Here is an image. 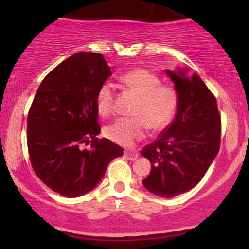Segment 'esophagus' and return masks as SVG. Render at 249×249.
I'll return each instance as SVG.
<instances>
[{"label":"esophagus","mask_w":249,"mask_h":249,"mask_svg":"<svg viewBox=\"0 0 249 249\" xmlns=\"http://www.w3.org/2000/svg\"><path fill=\"white\" fill-rule=\"evenodd\" d=\"M125 157L128 159V160H136L138 158V153L137 151H125Z\"/></svg>","instance_id":"34e87169"}]
</instances>
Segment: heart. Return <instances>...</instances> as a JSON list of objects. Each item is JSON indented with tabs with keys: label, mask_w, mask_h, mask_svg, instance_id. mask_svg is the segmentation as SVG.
I'll list each match as a JSON object with an SVG mask.
<instances>
[{
	"label": "heart",
	"mask_w": 249,
	"mask_h": 249,
	"mask_svg": "<svg viewBox=\"0 0 249 249\" xmlns=\"http://www.w3.org/2000/svg\"><path fill=\"white\" fill-rule=\"evenodd\" d=\"M124 85L139 96L132 113L105 127L104 133L110 141L131 146L146 134L147 128L161 131L170 125L179 104L178 91L173 87L161 84L156 73L146 69H133L121 77ZM97 110L108 117L116 110V90L111 82H104L96 93Z\"/></svg>",
	"instance_id": "1"
}]
</instances>
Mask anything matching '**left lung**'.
I'll list each match as a JSON object with an SVG mask.
<instances>
[{
  "instance_id": "left-lung-1",
  "label": "left lung",
  "mask_w": 249,
  "mask_h": 249,
  "mask_svg": "<svg viewBox=\"0 0 249 249\" xmlns=\"http://www.w3.org/2000/svg\"><path fill=\"white\" fill-rule=\"evenodd\" d=\"M167 73L179 96L176 118L141 153L152 167L144 186L156 196L173 198L204 178L219 152L221 117L215 96L199 76L187 78L186 70Z\"/></svg>"
}]
</instances>
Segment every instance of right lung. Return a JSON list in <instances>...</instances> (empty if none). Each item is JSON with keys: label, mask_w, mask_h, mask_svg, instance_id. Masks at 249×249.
I'll list each match as a JSON object with an SVG mask.
<instances>
[{"label": "right lung", "mask_w": 249, "mask_h": 249, "mask_svg": "<svg viewBox=\"0 0 249 249\" xmlns=\"http://www.w3.org/2000/svg\"><path fill=\"white\" fill-rule=\"evenodd\" d=\"M110 76L102 53H75L45 76L31 103L27 119L31 166L61 196L88 193L104 177L108 162L123 156L119 145L97 137L96 93Z\"/></svg>", "instance_id": "add662e5"}]
</instances>
